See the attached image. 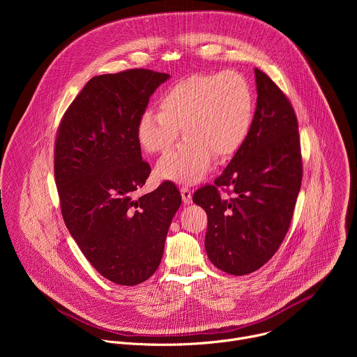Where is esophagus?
I'll return each mask as SVG.
<instances>
[{
    "mask_svg": "<svg viewBox=\"0 0 357 357\" xmlns=\"http://www.w3.org/2000/svg\"><path fill=\"white\" fill-rule=\"evenodd\" d=\"M181 195H182V200L185 205H189V203H192V192L188 186H181Z\"/></svg>",
    "mask_w": 357,
    "mask_h": 357,
    "instance_id": "esophagus-1",
    "label": "esophagus"
}]
</instances>
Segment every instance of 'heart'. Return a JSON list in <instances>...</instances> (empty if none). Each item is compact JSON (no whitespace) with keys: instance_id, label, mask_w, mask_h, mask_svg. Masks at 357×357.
Masks as SVG:
<instances>
[{"instance_id":"heart-1","label":"heart","mask_w":357,"mask_h":357,"mask_svg":"<svg viewBox=\"0 0 357 357\" xmlns=\"http://www.w3.org/2000/svg\"><path fill=\"white\" fill-rule=\"evenodd\" d=\"M158 112L146 110L137 124V139L149 154H164L157 165L162 179L193 183L211 169L213 155L227 158L245 141L254 116L252 91L243 75L227 70L193 75L169 86Z\"/></svg>"}]
</instances>
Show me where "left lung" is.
I'll use <instances>...</instances> for the list:
<instances>
[{
	"label": "left lung",
	"mask_w": 357,
	"mask_h": 357,
	"mask_svg": "<svg viewBox=\"0 0 357 357\" xmlns=\"http://www.w3.org/2000/svg\"><path fill=\"white\" fill-rule=\"evenodd\" d=\"M257 107L250 132L213 185L193 193L208 215L205 247L219 270L245 275L280 248L302 181L298 120L284 91L254 69ZM225 190L229 197H221Z\"/></svg>",
	"instance_id": "8db88e82"
}]
</instances>
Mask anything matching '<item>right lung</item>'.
<instances>
[{"instance_id":"obj_1","label":"right lung","mask_w":357,"mask_h":357,"mask_svg":"<svg viewBox=\"0 0 357 357\" xmlns=\"http://www.w3.org/2000/svg\"><path fill=\"white\" fill-rule=\"evenodd\" d=\"M168 79L148 69L94 76L56 132L54 168L65 225L89 263L119 285L141 284L157 271L182 203L169 181L134 196L151 174L137 124Z\"/></svg>"}]
</instances>
